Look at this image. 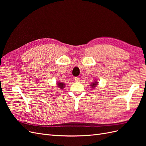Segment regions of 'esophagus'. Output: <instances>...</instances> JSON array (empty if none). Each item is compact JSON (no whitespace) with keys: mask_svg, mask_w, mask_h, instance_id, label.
Wrapping results in <instances>:
<instances>
[{"mask_svg":"<svg viewBox=\"0 0 146 146\" xmlns=\"http://www.w3.org/2000/svg\"><path fill=\"white\" fill-rule=\"evenodd\" d=\"M74 79H75V80H76V82H80V77H75Z\"/></svg>","mask_w":146,"mask_h":146,"instance_id":"obj_1","label":"esophagus"}]
</instances>
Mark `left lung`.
Segmentation results:
<instances>
[{
	"label": "left lung",
	"mask_w": 146,
	"mask_h": 146,
	"mask_svg": "<svg viewBox=\"0 0 146 146\" xmlns=\"http://www.w3.org/2000/svg\"><path fill=\"white\" fill-rule=\"evenodd\" d=\"M98 82H94V83H92L91 84V86L92 88H94V87H95V86H96L97 85H98Z\"/></svg>",
	"instance_id": "1"
}]
</instances>
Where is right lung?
<instances>
[{
	"instance_id": "obj_1",
	"label": "right lung",
	"mask_w": 146,
	"mask_h": 146,
	"mask_svg": "<svg viewBox=\"0 0 146 146\" xmlns=\"http://www.w3.org/2000/svg\"><path fill=\"white\" fill-rule=\"evenodd\" d=\"M58 86L61 88V89H63V88L64 87V84L63 83H58Z\"/></svg>"
}]
</instances>
